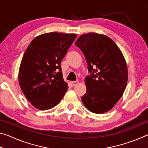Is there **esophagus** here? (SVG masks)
Wrapping results in <instances>:
<instances>
[{
  "instance_id": "esophagus-1",
  "label": "esophagus",
  "mask_w": 148,
  "mask_h": 148,
  "mask_svg": "<svg viewBox=\"0 0 148 148\" xmlns=\"http://www.w3.org/2000/svg\"><path fill=\"white\" fill-rule=\"evenodd\" d=\"M78 83H79V82H78V81L71 82V84H72V86H76L77 84H78Z\"/></svg>"
}]
</instances>
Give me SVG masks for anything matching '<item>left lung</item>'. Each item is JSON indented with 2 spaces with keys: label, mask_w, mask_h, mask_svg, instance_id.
<instances>
[{
  "label": "left lung",
  "mask_w": 148,
  "mask_h": 148,
  "mask_svg": "<svg viewBox=\"0 0 148 148\" xmlns=\"http://www.w3.org/2000/svg\"><path fill=\"white\" fill-rule=\"evenodd\" d=\"M75 45L83 52L91 73L85 78L87 91L82 101L90 112L104 114L126 88L128 70L123 55L111 38L95 32L81 35Z\"/></svg>",
  "instance_id": "left-lung-1"
}]
</instances>
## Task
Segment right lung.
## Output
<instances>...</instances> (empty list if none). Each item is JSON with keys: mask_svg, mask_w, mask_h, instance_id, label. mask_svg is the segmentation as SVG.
Returning a JSON list of instances; mask_svg holds the SVG:
<instances>
[{"mask_svg": "<svg viewBox=\"0 0 148 148\" xmlns=\"http://www.w3.org/2000/svg\"><path fill=\"white\" fill-rule=\"evenodd\" d=\"M76 36L49 32L36 36L27 48L20 64L19 83L36 108H52L63 98L69 87L62 77L61 62Z\"/></svg>", "mask_w": 148, "mask_h": 148, "instance_id": "obj_1", "label": "right lung"}]
</instances>
